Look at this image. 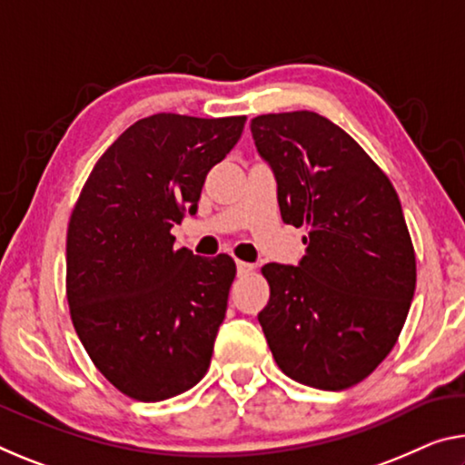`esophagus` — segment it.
Instances as JSON below:
<instances>
[{"mask_svg":"<svg viewBox=\"0 0 465 465\" xmlns=\"http://www.w3.org/2000/svg\"><path fill=\"white\" fill-rule=\"evenodd\" d=\"M252 271H254V264L238 261V275H248V272H252Z\"/></svg>","mask_w":465,"mask_h":465,"instance_id":"esophagus-1","label":"esophagus"}]
</instances>
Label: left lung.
<instances>
[{
	"mask_svg": "<svg viewBox=\"0 0 465 465\" xmlns=\"http://www.w3.org/2000/svg\"><path fill=\"white\" fill-rule=\"evenodd\" d=\"M250 130L275 173L282 219L308 230L298 267H262L271 298L259 322L287 377L341 391L389 356L414 298L400 196L362 146L319 114L259 115Z\"/></svg>",
	"mask_w": 465,
	"mask_h": 465,
	"instance_id": "left-lung-1",
	"label": "left lung"
}]
</instances>
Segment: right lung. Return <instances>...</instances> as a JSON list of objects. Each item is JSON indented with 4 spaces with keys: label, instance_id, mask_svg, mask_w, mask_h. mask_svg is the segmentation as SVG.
<instances>
[{
    "label": "right lung",
    "instance_id": "add662e5",
    "mask_svg": "<svg viewBox=\"0 0 465 465\" xmlns=\"http://www.w3.org/2000/svg\"><path fill=\"white\" fill-rule=\"evenodd\" d=\"M246 115L143 117L101 154L74 204L65 296L99 372L124 395L163 401L209 371L235 277L232 256L173 248L206 173L225 159Z\"/></svg>",
    "mask_w": 465,
    "mask_h": 465
}]
</instances>
